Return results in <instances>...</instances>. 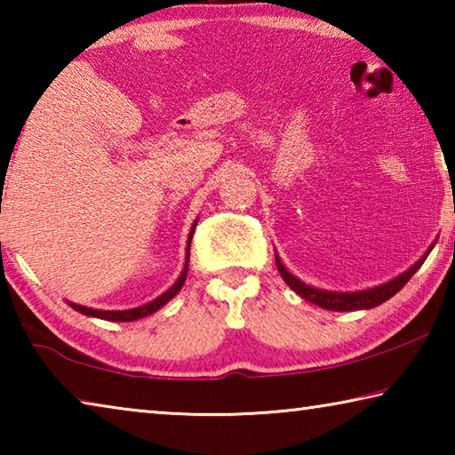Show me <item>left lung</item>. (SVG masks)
<instances>
[{"instance_id": "8db88e82", "label": "left lung", "mask_w": 455, "mask_h": 455, "mask_svg": "<svg viewBox=\"0 0 455 455\" xmlns=\"http://www.w3.org/2000/svg\"><path fill=\"white\" fill-rule=\"evenodd\" d=\"M423 257L421 260H418L410 271H405L403 275L395 276L394 281L379 284V287L375 289H367V291H359V292H331V291H321V289H315L309 287V284H305L303 281H299L297 276H292L287 268L283 267L281 259L276 257V268H279L281 276L284 279V283L289 284V287L297 292V295H301L305 301H309L313 305H319L323 309H329V311H357V309H371V307H377L387 301L395 295L397 291L403 289V284L411 279L415 275V271L423 265Z\"/></svg>"}]
</instances>
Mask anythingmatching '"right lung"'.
Here are the masks:
<instances>
[{
  "instance_id": "obj_1",
  "label": "right lung",
  "mask_w": 455,
  "mask_h": 455,
  "mask_svg": "<svg viewBox=\"0 0 455 455\" xmlns=\"http://www.w3.org/2000/svg\"><path fill=\"white\" fill-rule=\"evenodd\" d=\"M192 235H195V228L190 230V236H188V249H187V265L182 268V275L179 276V281H176L171 289H168L164 295H160L158 299H154L152 303H146L142 307H136V309H128V311H98V309H90V307H82V305H76L72 303V309L80 311L84 315H88V317H98V319H106V321H136V319H142L146 315H152L154 311H158L160 307L166 305L171 299L176 295L182 289L184 281H187V273H188V251H190V241H192Z\"/></svg>"
}]
</instances>
